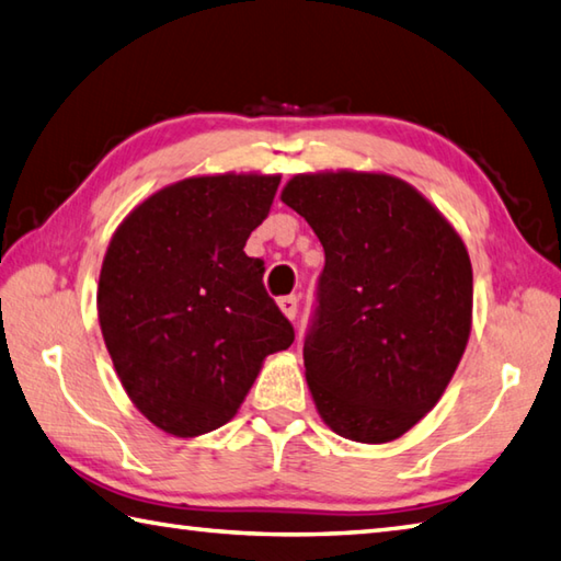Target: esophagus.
I'll list each match as a JSON object with an SVG mask.
<instances>
[{
  "mask_svg": "<svg viewBox=\"0 0 561 561\" xmlns=\"http://www.w3.org/2000/svg\"><path fill=\"white\" fill-rule=\"evenodd\" d=\"M278 308L283 310L285 317H288V320H295V317H298V298H295V295H288V298H280L278 300Z\"/></svg>",
  "mask_w": 561,
  "mask_h": 561,
  "instance_id": "obj_1",
  "label": "esophagus"
}]
</instances>
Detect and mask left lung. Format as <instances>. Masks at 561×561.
<instances>
[{
  "label": "left lung",
  "mask_w": 561,
  "mask_h": 561,
  "mask_svg": "<svg viewBox=\"0 0 561 561\" xmlns=\"http://www.w3.org/2000/svg\"><path fill=\"white\" fill-rule=\"evenodd\" d=\"M280 199L324 249L302 346L317 412L344 439L403 437L437 405L471 334L473 273L459 231L388 173H300Z\"/></svg>",
  "instance_id": "8db88e82"
}]
</instances>
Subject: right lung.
I'll list each match as a JSON object with an SVG mask.
<instances>
[{"label":"right lung","instance_id":"add662e5","mask_svg":"<svg viewBox=\"0 0 561 561\" xmlns=\"http://www.w3.org/2000/svg\"><path fill=\"white\" fill-rule=\"evenodd\" d=\"M280 175H193L136 205L112 234L98 317L126 396L173 437L237 415L263 358L295 340L247 239Z\"/></svg>","mask_w":561,"mask_h":561}]
</instances>
